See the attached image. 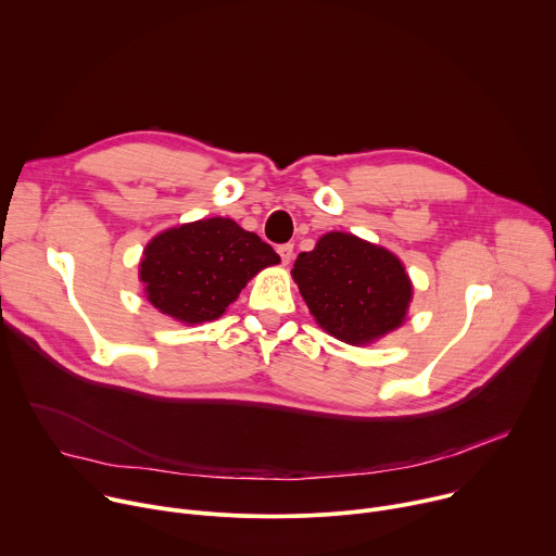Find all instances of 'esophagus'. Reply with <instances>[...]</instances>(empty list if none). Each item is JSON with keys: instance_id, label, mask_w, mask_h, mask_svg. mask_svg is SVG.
Segmentation results:
<instances>
[{"instance_id": "obj_1", "label": "esophagus", "mask_w": 556, "mask_h": 556, "mask_svg": "<svg viewBox=\"0 0 556 556\" xmlns=\"http://www.w3.org/2000/svg\"><path fill=\"white\" fill-rule=\"evenodd\" d=\"M277 253H279V257H281V264L288 266V264L292 262V257H294V247H292V244H281V247L277 249Z\"/></svg>"}]
</instances>
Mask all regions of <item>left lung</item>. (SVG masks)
<instances>
[{
	"label": "left lung",
	"instance_id": "1",
	"mask_svg": "<svg viewBox=\"0 0 556 556\" xmlns=\"http://www.w3.org/2000/svg\"><path fill=\"white\" fill-rule=\"evenodd\" d=\"M314 321L348 345H371L399 330L414 299L405 264L391 251L330 230L290 270Z\"/></svg>",
	"mask_w": 556,
	"mask_h": 556
}]
</instances>
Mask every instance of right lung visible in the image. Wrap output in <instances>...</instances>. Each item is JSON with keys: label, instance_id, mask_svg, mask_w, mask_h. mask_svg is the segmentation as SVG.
<instances>
[{"label": "right lung", "instance_id": "obj_1", "mask_svg": "<svg viewBox=\"0 0 556 556\" xmlns=\"http://www.w3.org/2000/svg\"><path fill=\"white\" fill-rule=\"evenodd\" d=\"M279 255L230 217H206L151 237L138 264L147 301L174 321H215Z\"/></svg>", "mask_w": 556, "mask_h": 556}]
</instances>
